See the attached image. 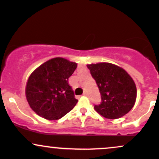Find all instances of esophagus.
<instances>
[{
    "instance_id": "esophagus-1",
    "label": "esophagus",
    "mask_w": 159,
    "mask_h": 159,
    "mask_svg": "<svg viewBox=\"0 0 159 159\" xmlns=\"http://www.w3.org/2000/svg\"><path fill=\"white\" fill-rule=\"evenodd\" d=\"M83 95H84V96H87V93H86V92H84V93H83Z\"/></svg>"
}]
</instances>
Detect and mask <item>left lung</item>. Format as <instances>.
<instances>
[{
  "instance_id": "left-lung-1",
  "label": "left lung",
  "mask_w": 159,
  "mask_h": 159,
  "mask_svg": "<svg viewBox=\"0 0 159 159\" xmlns=\"http://www.w3.org/2000/svg\"><path fill=\"white\" fill-rule=\"evenodd\" d=\"M87 66L101 93V104L94 106L98 114L107 119H118L132 110L136 102L137 88L125 69L105 62Z\"/></svg>"
}]
</instances>
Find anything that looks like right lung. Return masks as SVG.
Here are the masks:
<instances>
[{"label":"right lung","mask_w":159,"mask_h":159,"mask_svg":"<svg viewBox=\"0 0 159 159\" xmlns=\"http://www.w3.org/2000/svg\"><path fill=\"white\" fill-rule=\"evenodd\" d=\"M77 63L54 57L37 67L29 76L25 87L27 101L36 114L48 120L61 119L78 102L69 78Z\"/></svg>","instance_id":"1"}]
</instances>
